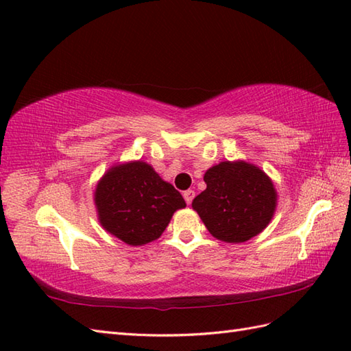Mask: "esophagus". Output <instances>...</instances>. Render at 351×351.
I'll return each mask as SVG.
<instances>
[{
  "label": "esophagus",
  "instance_id": "1",
  "mask_svg": "<svg viewBox=\"0 0 351 351\" xmlns=\"http://www.w3.org/2000/svg\"><path fill=\"white\" fill-rule=\"evenodd\" d=\"M195 190H187V191H184V199H185V202H187L189 205L193 202V199H195Z\"/></svg>",
  "mask_w": 351,
  "mask_h": 351
}]
</instances>
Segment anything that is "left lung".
<instances>
[{"label":"left lung","mask_w":351,"mask_h":351,"mask_svg":"<svg viewBox=\"0 0 351 351\" xmlns=\"http://www.w3.org/2000/svg\"><path fill=\"white\" fill-rule=\"evenodd\" d=\"M206 190L193 200L210 234L225 243H244L268 226L278 191L264 170L247 161H221L205 171Z\"/></svg>","instance_id":"1"}]
</instances>
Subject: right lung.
<instances>
[{
    "label": "right lung",
    "instance_id": "1",
    "mask_svg": "<svg viewBox=\"0 0 351 351\" xmlns=\"http://www.w3.org/2000/svg\"><path fill=\"white\" fill-rule=\"evenodd\" d=\"M93 200L101 226L130 245L155 241L175 211L185 208L181 193L141 160L111 166L96 184Z\"/></svg>",
    "mask_w": 351,
    "mask_h": 351
}]
</instances>
